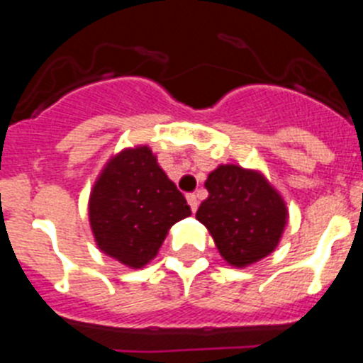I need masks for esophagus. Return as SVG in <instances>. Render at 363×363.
Segmentation results:
<instances>
[{
  "mask_svg": "<svg viewBox=\"0 0 363 363\" xmlns=\"http://www.w3.org/2000/svg\"><path fill=\"white\" fill-rule=\"evenodd\" d=\"M187 201H189V205H191V211L192 213H196L198 211V198H196V194H187Z\"/></svg>",
  "mask_w": 363,
  "mask_h": 363,
  "instance_id": "1",
  "label": "esophagus"
}]
</instances>
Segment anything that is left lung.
I'll list each match as a JSON object with an SVG mask.
<instances>
[{"mask_svg": "<svg viewBox=\"0 0 363 363\" xmlns=\"http://www.w3.org/2000/svg\"><path fill=\"white\" fill-rule=\"evenodd\" d=\"M205 189L209 198L200 205L196 220L209 229L223 259L245 267L274 251L287 209L264 176L238 165H220Z\"/></svg>", "mask_w": 363, "mask_h": 363, "instance_id": "1", "label": "left lung"}]
</instances>
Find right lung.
<instances>
[{
    "label": "right lung",
    "mask_w": 363,
    "mask_h": 363,
    "mask_svg": "<svg viewBox=\"0 0 363 363\" xmlns=\"http://www.w3.org/2000/svg\"><path fill=\"white\" fill-rule=\"evenodd\" d=\"M91 227L105 255L143 267L191 207L160 169L149 147L120 152L104 169L89 201Z\"/></svg>",
    "instance_id": "right-lung-1"
}]
</instances>
